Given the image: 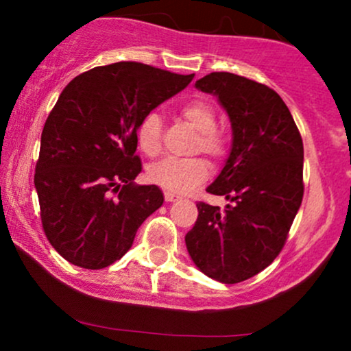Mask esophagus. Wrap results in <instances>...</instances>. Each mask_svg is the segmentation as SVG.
Returning <instances> with one entry per match:
<instances>
[{"mask_svg":"<svg viewBox=\"0 0 351 351\" xmlns=\"http://www.w3.org/2000/svg\"><path fill=\"white\" fill-rule=\"evenodd\" d=\"M178 195H176V193H173V192H165V200L166 202H175V200H178Z\"/></svg>","mask_w":351,"mask_h":351,"instance_id":"obj_1","label":"esophagus"}]
</instances>
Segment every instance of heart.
<instances>
[{"label": "heart", "mask_w": 351, "mask_h": 351, "mask_svg": "<svg viewBox=\"0 0 351 351\" xmlns=\"http://www.w3.org/2000/svg\"><path fill=\"white\" fill-rule=\"evenodd\" d=\"M182 119L192 129L197 130L192 153H204L214 162H221L228 156V132L217 127V110L204 98H192L180 105ZM136 139L143 153L158 156L162 149V120L159 113L149 112L139 120L136 129ZM210 175V166L200 156L176 159L166 158L156 161L147 168V178L156 185L175 193H185L193 186L200 185Z\"/></svg>", "instance_id": "b5f03b06"}]
</instances>
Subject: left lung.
<instances>
[{"label":"left lung","instance_id":"left-lung-1","mask_svg":"<svg viewBox=\"0 0 351 351\" xmlns=\"http://www.w3.org/2000/svg\"><path fill=\"white\" fill-rule=\"evenodd\" d=\"M195 86L214 93L232 125V147L207 189L231 204L198 202L185 243L193 263L222 284L260 274L285 246L304 197V144L280 95L232 73H210Z\"/></svg>","mask_w":351,"mask_h":351}]
</instances>
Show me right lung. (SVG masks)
I'll use <instances>...</instances> for the list:
<instances>
[{
    "instance_id": "right-lung-1",
    "label": "right lung",
    "mask_w": 351,
    "mask_h": 351,
    "mask_svg": "<svg viewBox=\"0 0 351 351\" xmlns=\"http://www.w3.org/2000/svg\"><path fill=\"white\" fill-rule=\"evenodd\" d=\"M192 80L115 62L81 73L62 90L42 130L34 182L45 236L69 263L88 270L115 263L161 207L158 186L134 183L143 169L136 129Z\"/></svg>"
}]
</instances>
